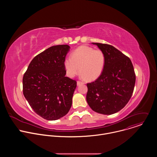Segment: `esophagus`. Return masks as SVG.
Listing matches in <instances>:
<instances>
[{
    "mask_svg": "<svg viewBox=\"0 0 157 157\" xmlns=\"http://www.w3.org/2000/svg\"><path fill=\"white\" fill-rule=\"evenodd\" d=\"M82 83H83L82 82H81V81H77V85H78V86H79L81 84H82Z\"/></svg>",
    "mask_w": 157,
    "mask_h": 157,
    "instance_id": "1",
    "label": "esophagus"
}]
</instances>
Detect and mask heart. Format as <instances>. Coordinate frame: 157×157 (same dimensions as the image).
I'll return each mask as SVG.
<instances>
[{
    "label": "heart",
    "instance_id": "1",
    "mask_svg": "<svg viewBox=\"0 0 157 157\" xmlns=\"http://www.w3.org/2000/svg\"><path fill=\"white\" fill-rule=\"evenodd\" d=\"M105 63L103 52L88 46H81L75 50L71 57L66 58L64 66L67 75L73 78L80 73L82 78L95 80L102 74Z\"/></svg>",
    "mask_w": 157,
    "mask_h": 157
}]
</instances>
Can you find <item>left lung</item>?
I'll return each mask as SVG.
<instances>
[{
  "label": "left lung",
  "mask_w": 157,
  "mask_h": 157,
  "mask_svg": "<svg viewBox=\"0 0 157 157\" xmlns=\"http://www.w3.org/2000/svg\"><path fill=\"white\" fill-rule=\"evenodd\" d=\"M105 56L104 70L94 82L87 83L86 101L94 111L110 115L128 103L136 83V74L128 57L113 46L92 43Z\"/></svg>",
  "instance_id": "1"
}]
</instances>
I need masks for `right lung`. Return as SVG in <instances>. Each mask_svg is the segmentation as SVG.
<instances>
[{"label": "right lung", "mask_w": 157, "mask_h": 157, "mask_svg": "<svg viewBox=\"0 0 157 157\" xmlns=\"http://www.w3.org/2000/svg\"><path fill=\"white\" fill-rule=\"evenodd\" d=\"M68 44L53 46L36 55L23 77V93L35 113L55 121L68 113L76 81L66 77L64 61Z\"/></svg>", "instance_id": "add662e5"}]
</instances>
